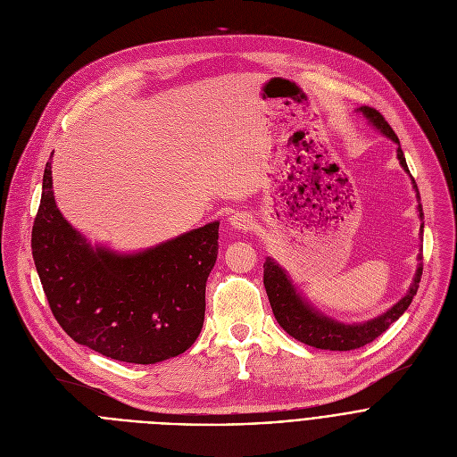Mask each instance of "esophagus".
Here are the masks:
<instances>
[{"mask_svg":"<svg viewBox=\"0 0 457 457\" xmlns=\"http://www.w3.org/2000/svg\"><path fill=\"white\" fill-rule=\"evenodd\" d=\"M228 222H229L231 228L242 229V231H247V229L253 226L251 217H249L247 213H244V212H235V213H231L229 219H228Z\"/></svg>","mask_w":457,"mask_h":457,"instance_id":"obj_1","label":"esophagus"}]
</instances>
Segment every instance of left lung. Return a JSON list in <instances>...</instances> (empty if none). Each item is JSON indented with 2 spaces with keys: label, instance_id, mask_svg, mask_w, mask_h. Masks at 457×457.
Here are the masks:
<instances>
[{
  "label": "left lung",
  "instance_id": "1",
  "mask_svg": "<svg viewBox=\"0 0 457 457\" xmlns=\"http://www.w3.org/2000/svg\"><path fill=\"white\" fill-rule=\"evenodd\" d=\"M356 112H360L379 134L388 137L398 148H396V157L402 164V168L411 175L405 155L400 146V139L395 134V129L390 128V124L385 120V117L369 106H360ZM412 179V175H411ZM412 187L416 191V199H418V219L421 222L420 228V247L423 242V208L420 204V191L418 186L412 179ZM423 249V247H421ZM423 273V254H418V266L416 273L412 278V284L407 291V295L398 300L393 307H388L385 312H381L376 318H370L367 321L360 323H345L340 320H335L328 314H323L321 311L314 309L312 303L307 302V298L302 296V293L296 289L293 284L291 277L287 271L277 262L275 258L266 256L264 262V286L266 293L273 309V314L277 321L280 323V328L293 337L295 340L316 347V349H325V351H353L360 349L372 340H376L379 335H383L390 323H395L411 305L414 295L418 293L420 280Z\"/></svg>",
  "mask_w": 457,
  "mask_h": 457
}]
</instances>
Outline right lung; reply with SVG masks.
Here are the masks:
<instances>
[{
  "label": "right lung",
  "instance_id": "add662e5",
  "mask_svg": "<svg viewBox=\"0 0 457 457\" xmlns=\"http://www.w3.org/2000/svg\"><path fill=\"white\" fill-rule=\"evenodd\" d=\"M219 220L143 251L92 245L55 206L52 161L32 228V256L48 305L74 342L126 363L182 354L201 335Z\"/></svg>",
  "mask_w": 457,
  "mask_h": 457
}]
</instances>
